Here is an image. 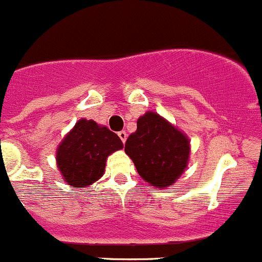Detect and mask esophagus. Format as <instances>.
<instances>
[{
    "instance_id": "esophagus-1",
    "label": "esophagus",
    "mask_w": 262,
    "mask_h": 262,
    "mask_svg": "<svg viewBox=\"0 0 262 262\" xmlns=\"http://www.w3.org/2000/svg\"><path fill=\"white\" fill-rule=\"evenodd\" d=\"M118 137H120V139L122 140L123 144H125L126 140H127V134H126V131H120L118 132Z\"/></svg>"
}]
</instances>
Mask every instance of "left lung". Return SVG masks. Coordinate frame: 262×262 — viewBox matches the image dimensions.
<instances>
[{"label":"left lung","instance_id":"left-lung-1","mask_svg":"<svg viewBox=\"0 0 262 262\" xmlns=\"http://www.w3.org/2000/svg\"><path fill=\"white\" fill-rule=\"evenodd\" d=\"M125 151L147 183L164 188L185 170L190 141L159 115L147 112L137 120V130L128 136Z\"/></svg>","mask_w":262,"mask_h":262}]
</instances>
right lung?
<instances>
[{
  "mask_svg": "<svg viewBox=\"0 0 262 262\" xmlns=\"http://www.w3.org/2000/svg\"><path fill=\"white\" fill-rule=\"evenodd\" d=\"M123 147L120 137L94 121L80 120L57 150V165L72 187H85L104 173L108 155Z\"/></svg>",
  "mask_w": 262,
  "mask_h": 262,
  "instance_id": "right-lung-1",
  "label": "right lung"
}]
</instances>
